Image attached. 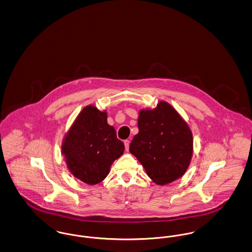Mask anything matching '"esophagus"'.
Returning <instances> with one entry per match:
<instances>
[{
  "label": "esophagus",
  "instance_id": "obj_1",
  "mask_svg": "<svg viewBox=\"0 0 252 252\" xmlns=\"http://www.w3.org/2000/svg\"><path fill=\"white\" fill-rule=\"evenodd\" d=\"M124 144H125V147H126V151H128V149H129V144H130V142H129L128 140H126V141L124 142Z\"/></svg>",
  "mask_w": 252,
  "mask_h": 252
}]
</instances>
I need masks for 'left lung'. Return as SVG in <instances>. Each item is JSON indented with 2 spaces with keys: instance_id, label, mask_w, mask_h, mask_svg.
Instances as JSON below:
<instances>
[{
  "instance_id": "obj_1",
  "label": "left lung",
  "mask_w": 252,
  "mask_h": 252,
  "mask_svg": "<svg viewBox=\"0 0 252 252\" xmlns=\"http://www.w3.org/2000/svg\"><path fill=\"white\" fill-rule=\"evenodd\" d=\"M139 133L129 146L147 176L158 185L181 178L192 156V133L180 113L165 101L155 108L141 109Z\"/></svg>"
}]
</instances>
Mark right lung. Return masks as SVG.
I'll list each match as a JSON object with an SVG mask.
<instances>
[{
  "mask_svg": "<svg viewBox=\"0 0 252 252\" xmlns=\"http://www.w3.org/2000/svg\"><path fill=\"white\" fill-rule=\"evenodd\" d=\"M107 111L85 107L64 136L61 152L72 176L89 185L105 180L125 145L108 124Z\"/></svg>",
  "mask_w": 252,
  "mask_h": 252,
  "instance_id": "right-lung-1",
  "label": "right lung"
}]
</instances>
